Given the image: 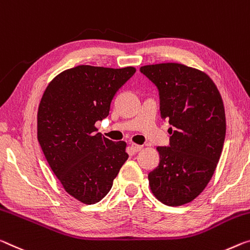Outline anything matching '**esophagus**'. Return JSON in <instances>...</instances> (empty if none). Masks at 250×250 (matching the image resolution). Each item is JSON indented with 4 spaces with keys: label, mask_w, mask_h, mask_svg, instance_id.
Returning a JSON list of instances; mask_svg holds the SVG:
<instances>
[{
    "label": "esophagus",
    "mask_w": 250,
    "mask_h": 250,
    "mask_svg": "<svg viewBox=\"0 0 250 250\" xmlns=\"http://www.w3.org/2000/svg\"><path fill=\"white\" fill-rule=\"evenodd\" d=\"M131 148H132V150H133L134 152H138V151H140V150L142 149V146L136 145V144H131Z\"/></svg>",
    "instance_id": "esophagus-1"
}]
</instances>
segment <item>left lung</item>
Segmentation results:
<instances>
[{
	"label": "left lung",
	"instance_id": "obj_1",
	"mask_svg": "<svg viewBox=\"0 0 250 250\" xmlns=\"http://www.w3.org/2000/svg\"><path fill=\"white\" fill-rule=\"evenodd\" d=\"M159 90L160 114L171 125L169 146H158L159 166L148 175L158 200L181 206L203 192L215 172L226 136L221 96L203 71L180 63L140 68Z\"/></svg>",
	"mask_w": 250,
	"mask_h": 250
}]
</instances>
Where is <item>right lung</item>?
Segmentation results:
<instances>
[{"label": "right lung", "mask_w": 250, "mask_h": 250, "mask_svg": "<svg viewBox=\"0 0 250 250\" xmlns=\"http://www.w3.org/2000/svg\"><path fill=\"white\" fill-rule=\"evenodd\" d=\"M136 72L78 65L58 74L43 93L38 110V140L47 164L70 196L99 203L128 159L125 141H111L96 122L109 116L111 101Z\"/></svg>", "instance_id": "right-lung-1"}]
</instances>
